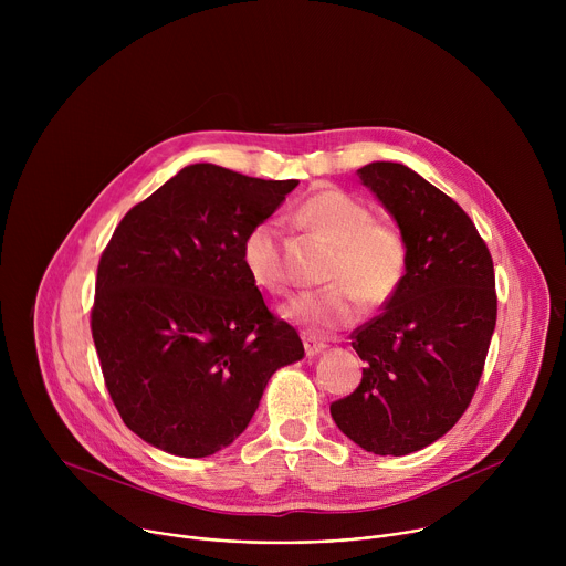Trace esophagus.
Segmentation results:
<instances>
[{
  "mask_svg": "<svg viewBox=\"0 0 566 566\" xmlns=\"http://www.w3.org/2000/svg\"><path fill=\"white\" fill-rule=\"evenodd\" d=\"M327 349V343H322V340H315V338H304V352H306V356L308 358H313V356H317V354H322Z\"/></svg>",
  "mask_w": 566,
  "mask_h": 566,
  "instance_id": "34e87169",
  "label": "esophagus"
}]
</instances>
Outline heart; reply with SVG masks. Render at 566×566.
<instances>
[{
	"label": "heart",
	"mask_w": 566,
	"mask_h": 566,
	"mask_svg": "<svg viewBox=\"0 0 566 566\" xmlns=\"http://www.w3.org/2000/svg\"><path fill=\"white\" fill-rule=\"evenodd\" d=\"M295 217L302 226L334 244L327 271L332 286L291 300L282 315L311 334H332L360 315L363 300L369 306L389 302L408 273V241L356 195L325 186L300 201ZM241 262L251 280L266 293L289 289L282 255V228L277 219L258 221L241 241Z\"/></svg>",
	"instance_id": "1"
}]
</instances>
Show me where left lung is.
I'll list each match as a JSON object with an SVG mask.
<instances>
[{
	"mask_svg": "<svg viewBox=\"0 0 566 566\" xmlns=\"http://www.w3.org/2000/svg\"><path fill=\"white\" fill-rule=\"evenodd\" d=\"M358 177L406 237L408 273L354 332L367 365L332 417L363 450L402 457L441 439L470 406L495 332V271L470 217L421 175L376 160Z\"/></svg>",
	"mask_w": 566,
	"mask_h": 566,
	"instance_id": "1",
	"label": "left lung"
}]
</instances>
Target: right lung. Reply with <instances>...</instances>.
I'll list each match as a JSON object with an SVG mask.
<instances>
[{
    "label": "right lung",
    "mask_w": 566,
    "mask_h": 566,
    "mask_svg": "<svg viewBox=\"0 0 566 566\" xmlns=\"http://www.w3.org/2000/svg\"><path fill=\"white\" fill-rule=\"evenodd\" d=\"M297 186L195 164L134 206L98 264L92 334L125 426L177 457L244 432L271 376L302 360L241 262V241Z\"/></svg>",
    "instance_id": "right-lung-1"
}]
</instances>
